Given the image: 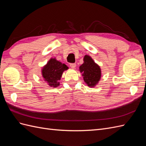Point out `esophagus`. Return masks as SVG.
I'll use <instances>...</instances> for the list:
<instances>
[{
  "label": "esophagus",
  "mask_w": 146,
  "mask_h": 146,
  "mask_svg": "<svg viewBox=\"0 0 146 146\" xmlns=\"http://www.w3.org/2000/svg\"><path fill=\"white\" fill-rule=\"evenodd\" d=\"M69 66H70V67L71 68L75 69V68H76V63H70Z\"/></svg>",
  "instance_id": "34e87169"
}]
</instances>
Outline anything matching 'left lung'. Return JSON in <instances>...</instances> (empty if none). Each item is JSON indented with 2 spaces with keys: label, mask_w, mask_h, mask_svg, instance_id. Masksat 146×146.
Listing matches in <instances>:
<instances>
[{
  "label": "left lung",
  "mask_w": 146,
  "mask_h": 146,
  "mask_svg": "<svg viewBox=\"0 0 146 146\" xmlns=\"http://www.w3.org/2000/svg\"><path fill=\"white\" fill-rule=\"evenodd\" d=\"M83 63L79 67V70L82 74L83 80L89 87H94L101 77L100 66L89 55H85Z\"/></svg>",
  "instance_id": "obj_1"
}]
</instances>
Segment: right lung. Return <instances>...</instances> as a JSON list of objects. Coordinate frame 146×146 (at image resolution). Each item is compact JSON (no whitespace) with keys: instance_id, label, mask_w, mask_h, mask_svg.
<instances>
[{"instance_id":"add662e5","label":"right lung","mask_w":146,"mask_h":146,"mask_svg":"<svg viewBox=\"0 0 146 146\" xmlns=\"http://www.w3.org/2000/svg\"><path fill=\"white\" fill-rule=\"evenodd\" d=\"M68 69L65 64L60 62L56 58H50L47 63L42 69V76L44 81L52 88L60 85L59 80L61 79L64 70Z\"/></svg>"}]
</instances>
